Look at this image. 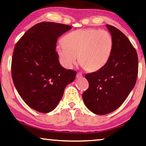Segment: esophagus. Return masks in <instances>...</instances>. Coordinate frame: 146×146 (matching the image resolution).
Instances as JSON below:
<instances>
[{
  "label": "esophagus",
  "instance_id": "esophagus-1",
  "mask_svg": "<svg viewBox=\"0 0 146 146\" xmlns=\"http://www.w3.org/2000/svg\"><path fill=\"white\" fill-rule=\"evenodd\" d=\"M82 77V74L81 72H78L76 74V78H80Z\"/></svg>",
  "mask_w": 146,
  "mask_h": 146
}]
</instances>
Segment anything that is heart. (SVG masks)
I'll return each instance as SVG.
<instances>
[{"label": "heart", "instance_id": "b5f03b06", "mask_svg": "<svg viewBox=\"0 0 146 146\" xmlns=\"http://www.w3.org/2000/svg\"><path fill=\"white\" fill-rule=\"evenodd\" d=\"M113 41L108 32L95 29H80L67 34L63 42L56 46V52L63 66L71 68L79 62L90 72H96L108 62Z\"/></svg>", "mask_w": 146, "mask_h": 146}]
</instances>
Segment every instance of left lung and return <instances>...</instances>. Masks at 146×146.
Segmentation results:
<instances>
[{"label": "left lung", "mask_w": 146, "mask_h": 146, "mask_svg": "<svg viewBox=\"0 0 146 146\" xmlns=\"http://www.w3.org/2000/svg\"><path fill=\"white\" fill-rule=\"evenodd\" d=\"M113 51L102 68L86 74L89 87L82 94L87 108L98 115H105L118 108L135 84L138 72L136 50L124 34L109 25Z\"/></svg>", "instance_id": "8db88e82"}]
</instances>
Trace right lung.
Returning <instances> with one entry per match:
<instances>
[{
    "label": "right lung",
    "instance_id": "1",
    "mask_svg": "<svg viewBox=\"0 0 146 146\" xmlns=\"http://www.w3.org/2000/svg\"><path fill=\"white\" fill-rule=\"evenodd\" d=\"M72 29L63 24L42 22L18 41L12 59V78L24 102L35 110L48 113L57 106L65 88L76 72L60 65L56 52L58 38Z\"/></svg>",
    "mask_w": 146,
    "mask_h": 146
}]
</instances>
